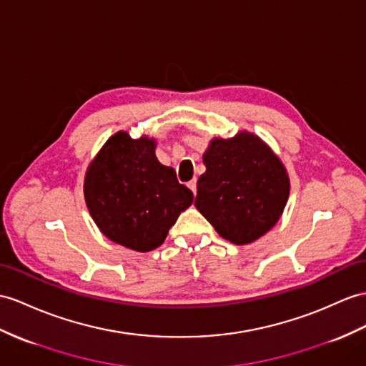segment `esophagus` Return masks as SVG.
<instances>
[{"label":"esophagus","mask_w":366,"mask_h":366,"mask_svg":"<svg viewBox=\"0 0 366 366\" xmlns=\"http://www.w3.org/2000/svg\"><path fill=\"white\" fill-rule=\"evenodd\" d=\"M188 188L195 194V192H197V180H195V178H194V180H191V182H188Z\"/></svg>","instance_id":"1"}]
</instances>
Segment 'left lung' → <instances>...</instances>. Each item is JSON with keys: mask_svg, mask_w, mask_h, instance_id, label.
Listing matches in <instances>:
<instances>
[{"mask_svg": "<svg viewBox=\"0 0 366 366\" xmlns=\"http://www.w3.org/2000/svg\"><path fill=\"white\" fill-rule=\"evenodd\" d=\"M195 208L217 233L236 245L270 231L286 207L290 182L281 159L250 132L214 138L203 154Z\"/></svg>", "mask_w": 366, "mask_h": 366, "instance_id": "left-lung-1", "label": "left lung"}]
</instances>
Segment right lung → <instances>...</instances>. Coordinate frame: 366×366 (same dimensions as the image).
I'll use <instances>...</instances> for the list:
<instances>
[{
	"label": "right lung",
	"mask_w": 366,
	"mask_h": 366,
	"mask_svg": "<svg viewBox=\"0 0 366 366\" xmlns=\"http://www.w3.org/2000/svg\"><path fill=\"white\" fill-rule=\"evenodd\" d=\"M154 138L114 133L86 169L84 195L104 236L135 252L164 242L180 212L194 200L172 167L155 157Z\"/></svg>",
	"instance_id": "add662e5"
}]
</instances>
